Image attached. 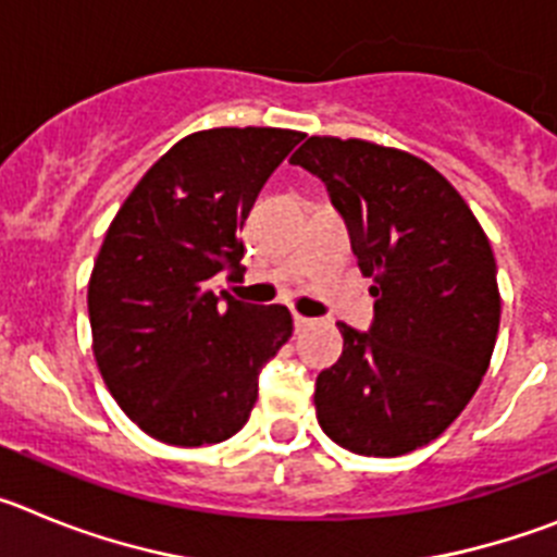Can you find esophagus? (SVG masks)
<instances>
[{"label":"esophagus","mask_w":557,"mask_h":557,"mask_svg":"<svg viewBox=\"0 0 557 557\" xmlns=\"http://www.w3.org/2000/svg\"><path fill=\"white\" fill-rule=\"evenodd\" d=\"M293 323H295V332H301V329H307L312 321H309V318H304V314L295 312L293 314Z\"/></svg>","instance_id":"1"}]
</instances>
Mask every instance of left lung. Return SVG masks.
Here are the masks:
<instances>
[{
	"label": "left lung",
	"mask_w": 557,
	"mask_h": 557,
	"mask_svg": "<svg viewBox=\"0 0 557 557\" xmlns=\"http://www.w3.org/2000/svg\"><path fill=\"white\" fill-rule=\"evenodd\" d=\"M289 164L326 184L376 301L368 332L337 323L343 354L314 382L318 424L354 455L421 449L488 371L502 312L488 236L435 166L396 147L309 136Z\"/></svg>",
	"instance_id": "left-lung-1"
}]
</instances>
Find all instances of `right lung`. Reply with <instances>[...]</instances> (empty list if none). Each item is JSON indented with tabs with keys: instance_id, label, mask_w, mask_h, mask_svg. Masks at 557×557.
Wrapping results in <instances>:
<instances>
[{
	"instance_id": "1",
	"label": "right lung",
	"mask_w": 557,
	"mask_h": 557,
	"mask_svg": "<svg viewBox=\"0 0 557 557\" xmlns=\"http://www.w3.org/2000/svg\"><path fill=\"white\" fill-rule=\"evenodd\" d=\"M304 133L211 127L161 156L108 228L88 282L95 359L116 405L172 446L228 441L259 396L264 362L293 337L282 304L214 289L245 273V220Z\"/></svg>"
}]
</instances>
